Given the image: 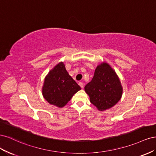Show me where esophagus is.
<instances>
[{
	"label": "esophagus",
	"instance_id": "obj_1",
	"mask_svg": "<svg viewBox=\"0 0 156 156\" xmlns=\"http://www.w3.org/2000/svg\"><path fill=\"white\" fill-rule=\"evenodd\" d=\"M79 85L82 88L84 87V84H83V82H79Z\"/></svg>",
	"mask_w": 156,
	"mask_h": 156
}]
</instances>
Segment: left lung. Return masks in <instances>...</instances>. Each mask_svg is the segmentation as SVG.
I'll use <instances>...</instances> for the list:
<instances>
[{
  "instance_id": "obj_1",
  "label": "left lung",
  "mask_w": 156,
  "mask_h": 156,
  "mask_svg": "<svg viewBox=\"0 0 156 156\" xmlns=\"http://www.w3.org/2000/svg\"><path fill=\"white\" fill-rule=\"evenodd\" d=\"M90 101L99 111L115 106L123 93L120 80L115 69L106 62L98 64L90 82L84 87Z\"/></svg>"
}]
</instances>
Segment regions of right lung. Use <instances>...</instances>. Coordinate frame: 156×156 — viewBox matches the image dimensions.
<instances>
[{
  "instance_id": "add662e5",
  "label": "right lung",
  "mask_w": 156,
  "mask_h": 156,
  "mask_svg": "<svg viewBox=\"0 0 156 156\" xmlns=\"http://www.w3.org/2000/svg\"><path fill=\"white\" fill-rule=\"evenodd\" d=\"M80 90L81 87L68 73L64 63L60 62L45 76L42 95L49 104L62 108Z\"/></svg>"
}]
</instances>
